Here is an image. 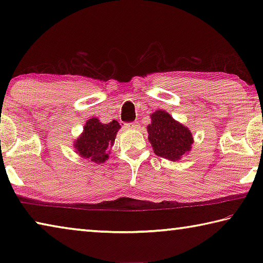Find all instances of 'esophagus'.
I'll return each mask as SVG.
<instances>
[{"mask_svg":"<svg viewBox=\"0 0 263 263\" xmlns=\"http://www.w3.org/2000/svg\"><path fill=\"white\" fill-rule=\"evenodd\" d=\"M126 127H127V128H132V130H136V128L139 127V124H138L137 122L130 123V124H126Z\"/></svg>","mask_w":263,"mask_h":263,"instance_id":"34e87169","label":"esophagus"}]
</instances>
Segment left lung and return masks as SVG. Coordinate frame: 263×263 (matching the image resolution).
<instances>
[{
	"label": "left lung",
	"mask_w": 263,
	"mask_h": 263,
	"mask_svg": "<svg viewBox=\"0 0 263 263\" xmlns=\"http://www.w3.org/2000/svg\"><path fill=\"white\" fill-rule=\"evenodd\" d=\"M151 119L147 126L148 140L158 157L177 161L190 152L194 139L188 127L163 110L155 111Z\"/></svg>",
	"instance_id": "left-lung-1"
}]
</instances>
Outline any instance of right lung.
I'll list each match as a JSON object with an SVG mask.
<instances>
[{
	"label": "right lung",
	"mask_w": 263,
	"mask_h": 263,
	"mask_svg": "<svg viewBox=\"0 0 263 263\" xmlns=\"http://www.w3.org/2000/svg\"><path fill=\"white\" fill-rule=\"evenodd\" d=\"M121 125L117 121L103 124L99 118H90L83 127L82 135L74 142L77 153L91 162L102 163L109 158V147L114 145Z\"/></svg>",
	"instance_id": "obj_1"
}]
</instances>
